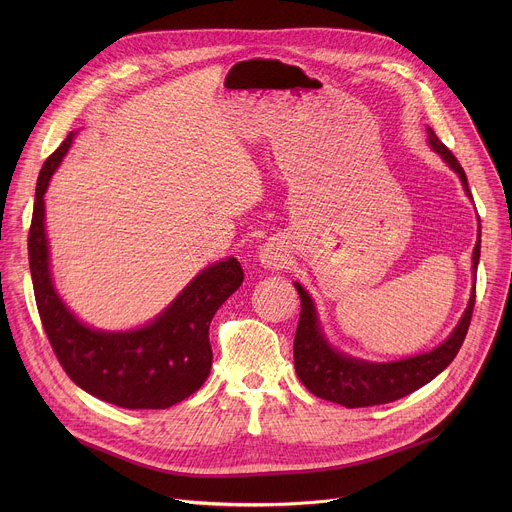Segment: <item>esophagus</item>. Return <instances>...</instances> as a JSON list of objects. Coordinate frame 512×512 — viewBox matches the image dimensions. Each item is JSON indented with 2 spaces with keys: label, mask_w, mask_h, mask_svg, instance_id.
Listing matches in <instances>:
<instances>
[{
  "label": "esophagus",
  "mask_w": 512,
  "mask_h": 512,
  "mask_svg": "<svg viewBox=\"0 0 512 512\" xmlns=\"http://www.w3.org/2000/svg\"><path fill=\"white\" fill-rule=\"evenodd\" d=\"M259 257H261V263L265 265H277V253L273 249H263Z\"/></svg>",
  "instance_id": "esophagus-1"
}]
</instances>
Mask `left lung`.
Masks as SVG:
<instances>
[{"label":"left lung","mask_w":512,"mask_h":512,"mask_svg":"<svg viewBox=\"0 0 512 512\" xmlns=\"http://www.w3.org/2000/svg\"><path fill=\"white\" fill-rule=\"evenodd\" d=\"M427 135H429L431 148L440 154L446 160V164L460 176L466 194L472 198L466 172L456 160V156L440 141V137L433 133V129L427 127ZM478 259H480V241L476 243L474 255H472L474 273L478 269ZM296 289L302 300L300 322L294 338L296 373L310 393L350 409L373 407V405L397 401L417 391L419 387L427 385L429 381H433L456 358L468 334V326H470L474 302H476V287H474L468 308L460 318L458 326L454 328V332L446 342H442L431 352H423L397 362H367V360L346 356L334 350L326 342L318 324L312 298L300 283H296Z\"/></svg>","instance_id":"8db88e82"}]
</instances>
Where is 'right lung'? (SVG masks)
<instances>
[{
    "label": "right lung",
    "mask_w": 512,
    "mask_h": 512,
    "mask_svg": "<svg viewBox=\"0 0 512 512\" xmlns=\"http://www.w3.org/2000/svg\"><path fill=\"white\" fill-rule=\"evenodd\" d=\"M72 133L44 162L28 233V259L44 332L64 373L89 395L125 409H166L202 387L212 367V316L243 283L235 257L200 271L148 326L101 332L81 324L54 291L44 233V192Z\"/></svg>",
    "instance_id": "1"
}]
</instances>
